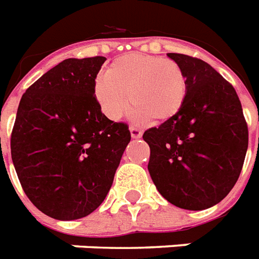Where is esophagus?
I'll use <instances>...</instances> for the list:
<instances>
[{
  "label": "esophagus",
  "mask_w": 259,
  "mask_h": 259,
  "mask_svg": "<svg viewBox=\"0 0 259 259\" xmlns=\"http://www.w3.org/2000/svg\"><path fill=\"white\" fill-rule=\"evenodd\" d=\"M130 134L133 138H141L143 137V130L138 129L136 126H130Z\"/></svg>",
  "instance_id": "34e87169"
}]
</instances>
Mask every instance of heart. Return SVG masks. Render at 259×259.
Masks as SVG:
<instances>
[{"instance_id": "obj_1", "label": "heart", "mask_w": 259, "mask_h": 259, "mask_svg": "<svg viewBox=\"0 0 259 259\" xmlns=\"http://www.w3.org/2000/svg\"><path fill=\"white\" fill-rule=\"evenodd\" d=\"M94 94L111 119H119L132 104L136 118L163 123L182 110L187 78L174 61L156 55L127 54L116 58L106 74L96 78Z\"/></svg>"}]
</instances>
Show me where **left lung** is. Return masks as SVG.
Returning a JSON list of instances; mask_svg holds the SVG:
<instances>
[{"label":"left lung","instance_id":"1","mask_svg":"<svg viewBox=\"0 0 259 259\" xmlns=\"http://www.w3.org/2000/svg\"><path fill=\"white\" fill-rule=\"evenodd\" d=\"M186 74L187 96L172 119L151 127L148 171L165 200L202 210L232 190L248 145L247 123L236 91L205 61L168 53Z\"/></svg>","mask_w":259,"mask_h":259}]
</instances>
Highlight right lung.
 <instances>
[{"instance_id": "obj_1", "label": "right lung", "mask_w": 259, "mask_h": 259, "mask_svg": "<svg viewBox=\"0 0 259 259\" xmlns=\"http://www.w3.org/2000/svg\"><path fill=\"white\" fill-rule=\"evenodd\" d=\"M104 57L68 58L20 100L11 137L23 190L57 220L88 216L111 189L130 143L126 123L110 121L94 94Z\"/></svg>"}]
</instances>
